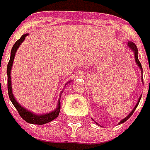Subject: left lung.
<instances>
[{"label":"left lung","mask_w":150,"mask_h":150,"mask_svg":"<svg viewBox=\"0 0 150 150\" xmlns=\"http://www.w3.org/2000/svg\"><path fill=\"white\" fill-rule=\"evenodd\" d=\"M127 46H128V47L129 48L130 50H132L133 51V52H134V58H135V62L136 64L138 65V67H139V70L141 71V73H142V76H143V68H142V66H141V63L139 62V58H138V48H137V47H136V45L133 42H128V44H127ZM142 79V83H144V82H143V78H141ZM141 97L142 96H140L139 97V100H138V102H137V103H136V105L134 106V108H133V110L131 111V112L128 114V116H126L125 118H124L119 123H118V124H123V123H124V122H126L129 118L131 117V115L134 113V110L136 109V108L138 107V105H139V101H140V99H141ZM93 121H94V119H93ZM95 122V121H94ZM96 124H98V125H99L100 126V124H98L97 122H95Z\"/></svg>","instance_id":"1"}]
</instances>
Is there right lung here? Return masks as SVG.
Listing matches in <instances>:
<instances>
[{"label": "right lung", "mask_w": 150, "mask_h": 150, "mask_svg": "<svg viewBox=\"0 0 150 150\" xmlns=\"http://www.w3.org/2000/svg\"><path fill=\"white\" fill-rule=\"evenodd\" d=\"M29 33H26L21 36V38L17 40L16 42V43L13 45L11 51V57H10V61L8 62V65H7V88H8V94L9 98H10V100L11 101L12 104L14 105V107L16 108V110L18 111L19 114L21 118H23L26 122L29 123V124H38V125H42V124H47L51 121H52L53 119L58 117L59 115V112H60L61 109V102L60 98L62 93V91L61 92L60 97L58 98V103H57V106L56 107L53 111L50 112H47V113H44V114H36L34 112L29 111L28 109H26L25 108L21 105L20 103L16 100L14 95H13V92H12V88H11V68H12V65H13V61L15 58V55L17 49L19 48L20 45L23 41L25 40L26 36H28ZM70 83V81L68 82ZM68 83H67V84Z\"/></svg>", "instance_id": "right-lung-1"}]
</instances>
